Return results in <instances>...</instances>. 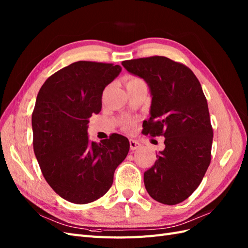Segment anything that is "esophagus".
<instances>
[{
  "instance_id": "1",
  "label": "esophagus",
  "mask_w": 248,
  "mask_h": 248,
  "mask_svg": "<svg viewBox=\"0 0 248 248\" xmlns=\"http://www.w3.org/2000/svg\"><path fill=\"white\" fill-rule=\"evenodd\" d=\"M129 144H130V150H132V151L140 148V146H141L139 141L134 140H129Z\"/></svg>"
}]
</instances>
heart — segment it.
<instances>
[{
  "instance_id": "heart-1",
  "label": "heart",
  "mask_w": 248,
  "mask_h": 248,
  "mask_svg": "<svg viewBox=\"0 0 248 248\" xmlns=\"http://www.w3.org/2000/svg\"><path fill=\"white\" fill-rule=\"evenodd\" d=\"M139 82H142V80H141V79H140L139 78H128V80H127V84H126V86H127V85L139 84ZM130 126H131V124H130L129 122L125 124V127H126V128H129Z\"/></svg>"
}]
</instances>
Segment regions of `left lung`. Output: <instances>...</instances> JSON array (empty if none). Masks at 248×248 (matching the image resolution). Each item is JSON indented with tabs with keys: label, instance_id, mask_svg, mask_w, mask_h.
<instances>
[{
	"label": "left lung",
	"instance_id": "obj_1",
	"mask_svg": "<svg viewBox=\"0 0 248 248\" xmlns=\"http://www.w3.org/2000/svg\"><path fill=\"white\" fill-rule=\"evenodd\" d=\"M122 65L147 82L152 96L142 133L166 138V148L144 174L146 189L161 204H179L198 188L211 161L213 129L202 86L188 67L166 57Z\"/></svg>",
	"mask_w": 248,
	"mask_h": 248
}]
</instances>
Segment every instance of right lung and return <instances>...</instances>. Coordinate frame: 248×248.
<instances>
[{"mask_svg": "<svg viewBox=\"0 0 248 248\" xmlns=\"http://www.w3.org/2000/svg\"><path fill=\"white\" fill-rule=\"evenodd\" d=\"M121 70L119 65L78 61L52 74L37 95L35 156L48 185L74 204L104 196L128 154L129 140L121 134L112 133L99 144L88 137L89 118L101 110L103 90Z\"/></svg>", "mask_w": 248, "mask_h": 248, "instance_id": "right-lung-1", "label": "right lung"}]
</instances>
